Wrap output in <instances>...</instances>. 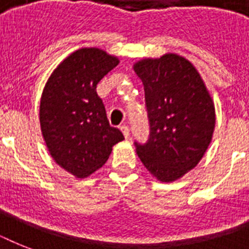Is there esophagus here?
<instances>
[{"label": "esophagus", "instance_id": "34e87169", "mask_svg": "<svg viewBox=\"0 0 249 249\" xmlns=\"http://www.w3.org/2000/svg\"><path fill=\"white\" fill-rule=\"evenodd\" d=\"M120 130L123 132V134H124L125 138H129V136H130V130H129V126H126V125H123V126H120Z\"/></svg>", "mask_w": 249, "mask_h": 249}]
</instances>
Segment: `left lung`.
<instances>
[{
	"label": "left lung",
	"instance_id": "left-lung-1",
	"mask_svg": "<svg viewBox=\"0 0 249 249\" xmlns=\"http://www.w3.org/2000/svg\"><path fill=\"white\" fill-rule=\"evenodd\" d=\"M134 71L143 83L150 123L147 142H134L137 154L159 181H176L196 166L211 143L212 98L196 68L177 54L141 60Z\"/></svg>",
	"mask_w": 249,
	"mask_h": 249
}]
</instances>
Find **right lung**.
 Segmentation results:
<instances>
[{
    "mask_svg": "<svg viewBox=\"0 0 249 249\" xmlns=\"http://www.w3.org/2000/svg\"><path fill=\"white\" fill-rule=\"evenodd\" d=\"M117 64L116 56L101 49H80L55 68L42 91L40 124L49 152L76 177L99 169L113 144L124 140L109 126L97 94V84Z\"/></svg>",
    "mask_w": 249,
    "mask_h": 249,
    "instance_id": "right-lung-1",
    "label": "right lung"
}]
</instances>
